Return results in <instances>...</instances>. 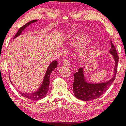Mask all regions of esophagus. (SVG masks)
Returning <instances> with one entry per match:
<instances>
[{"mask_svg":"<svg viewBox=\"0 0 126 126\" xmlns=\"http://www.w3.org/2000/svg\"><path fill=\"white\" fill-rule=\"evenodd\" d=\"M70 61L69 60H65L63 62V64L64 65V66H69L70 65Z\"/></svg>","mask_w":126,"mask_h":126,"instance_id":"34e87169","label":"esophagus"}]
</instances>
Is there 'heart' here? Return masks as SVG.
<instances>
[{
    "instance_id": "1",
    "label": "heart",
    "mask_w": 126,
    "mask_h": 126,
    "mask_svg": "<svg viewBox=\"0 0 126 126\" xmlns=\"http://www.w3.org/2000/svg\"><path fill=\"white\" fill-rule=\"evenodd\" d=\"M90 37L85 33H78L72 36L69 39V44L73 47H79L90 41Z\"/></svg>"
}]
</instances>
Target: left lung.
<instances>
[{
  "instance_id": "1",
  "label": "left lung",
  "mask_w": 126,
  "mask_h": 126,
  "mask_svg": "<svg viewBox=\"0 0 126 126\" xmlns=\"http://www.w3.org/2000/svg\"><path fill=\"white\" fill-rule=\"evenodd\" d=\"M111 43L110 53L112 55L115 62L114 69V75L108 81L102 83L93 84L86 81L84 75L83 68L80 67L78 71L74 74V81L73 83V92L75 97L84 101H89L98 98L106 92L108 88L113 83L116 76L117 71V65L118 63V56L114 45Z\"/></svg>"
}]
</instances>
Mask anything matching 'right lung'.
<instances>
[{
  "label": "right lung",
  "instance_id": "obj_1",
  "mask_svg": "<svg viewBox=\"0 0 126 126\" xmlns=\"http://www.w3.org/2000/svg\"><path fill=\"white\" fill-rule=\"evenodd\" d=\"M37 22V20H33L27 23L26 24L21 27L18 32L14 36V39L16 38V37L19 36V35L22 33L23 31L25 28L28 27L29 25H30L31 23ZM57 61H53L49 64V66L47 68V70L46 71V74H45L44 80H43L42 85H41L40 88L37 90V92H35L32 93H24L19 92L20 94L22 95L24 97L28 98L29 99L33 100H37L45 98L46 96V95L48 93L49 90V85L50 82H49V77H50V74L52 73V71L54 70L56 67H57Z\"/></svg>",
  "mask_w": 126,
  "mask_h": 126
}]
</instances>
